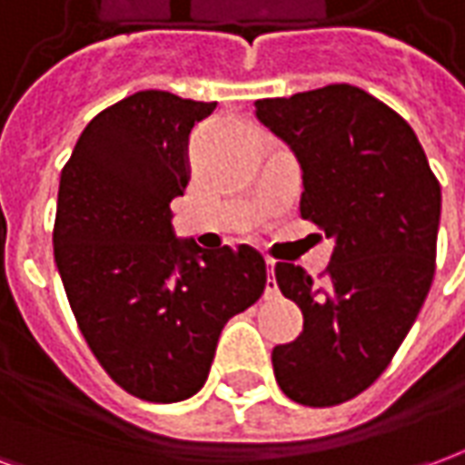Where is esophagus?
<instances>
[{
	"label": "esophagus",
	"mask_w": 465,
	"mask_h": 465,
	"mask_svg": "<svg viewBox=\"0 0 465 465\" xmlns=\"http://www.w3.org/2000/svg\"><path fill=\"white\" fill-rule=\"evenodd\" d=\"M273 266H276V262H273L272 256H266V269H269L266 292H263V296H266V299H276V293H279V286H276V279H273Z\"/></svg>",
	"instance_id": "obj_1"
}]
</instances>
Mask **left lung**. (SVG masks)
Instances as JSON below:
<instances>
[{
	"mask_svg": "<svg viewBox=\"0 0 465 465\" xmlns=\"http://www.w3.org/2000/svg\"><path fill=\"white\" fill-rule=\"evenodd\" d=\"M256 116L302 163V216L336 243L322 282L276 263L303 313L302 336L272 353L276 383L296 403L336 406L386 371L429 296L440 183L409 122L359 86L259 99Z\"/></svg>",
	"mask_w": 465,
	"mask_h": 465,
	"instance_id": "obj_1",
	"label": "left lung"
}]
</instances>
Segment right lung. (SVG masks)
<instances>
[{
    "label": "right lung",
    "mask_w": 465,
    "mask_h": 465,
    "mask_svg": "<svg viewBox=\"0 0 465 465\" xmlns=\"http://www.w3.org/2000/svg\"><path fill=\"white\" fill-rule=\"evenodd\" d=\"M213 106L156 89L126 96L86 124L59 179L54 262L79 331L126 393L153 403L202 389L223 323L266 289L252 246L206 252L173 236L186 142Z\"/></svg>",
    "instance_id": "obj_1"
}]
</instances>
